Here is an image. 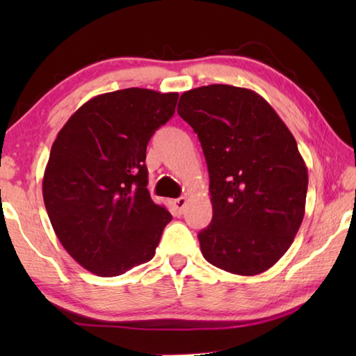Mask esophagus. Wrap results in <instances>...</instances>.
<instances>
[{"label":"esophagus","mask_w":356,"mask_h":356,"mask_svg":"<svg viewBox=\"0 0 356 356\" xmlns=\"http://www.w3.org/2000/svg\"><path fill=\"white\" fill-rule=\"evenodd\" d=\"M174 209L177 210V213H182L185 210V206H186V197L185 196H180L177 197V200H174Z\"/></svg>","instance_id":"esophagus-1"}]
</instances>
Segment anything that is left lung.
Instances as JSON below:
<instances>
[{"mask_svg": "<svg viewBox=\"0 0 356 356\" xmlns=\"http://www.w3.org/2000/svg\"><path fill=\"white\" fill-rule=\"evenodd\" d=\"M177 113L207 161L213 216L197 234L202 256L234 275L273 267L297 236L308 191L291 130L261 95L229 84L190 89Z\"/></svg>", "mask_w": 356, "mask_h": 356, "instance_id": "left-lung-1", "label": "left lung"}]
</instances>
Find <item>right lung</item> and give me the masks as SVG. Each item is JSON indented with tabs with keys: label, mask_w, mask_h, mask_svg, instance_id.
Instances as JSON below:
<instances>
[{
	"label": "right lung",
	"mask_w": 356,
	"mask_h": 356,
	"mask_svg": "<svg viewBox=\"0 0 356 356\" xmlns=\"http://www.w3.org/2000/svg\"><path fill=\"white\" fill-rule=\"evenodd\" d=\"M177 99L141 88L100 94L53 143L42 180L48 218L65 251L94 275L118 276L150 261L172 220L146 188V149Z\"/></svg>",
	"instance_id": "1"
}]
</instances>
